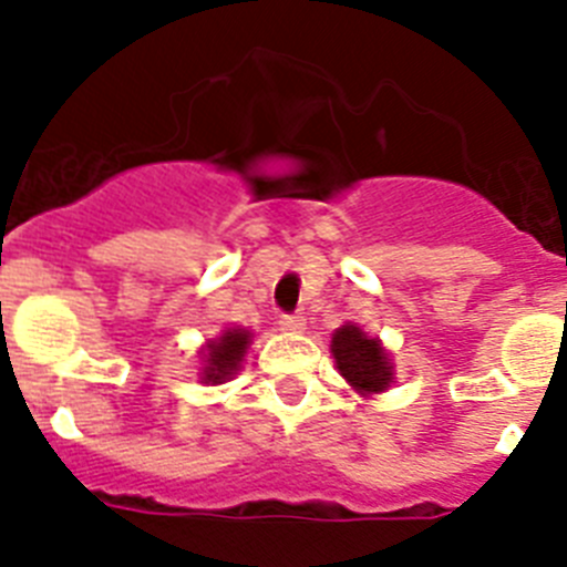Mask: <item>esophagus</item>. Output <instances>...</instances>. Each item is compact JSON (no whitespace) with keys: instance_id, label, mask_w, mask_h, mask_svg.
<instances>
[{"instance_id":"esophagus-1","label":"esophagus","mask_w":567,"mask_h":567,"mask_svg":"<svg viewBox=\"0 0 567 567\" xmlns=\"http://www.w3.org/2000/svg\"><path fill=\"white\" fill-rule=\"evenodd\" d=\"M278 323H280V329L289 334H300L303 329H307V318H303V315H280Z\"/></svg>"}]
</instances>
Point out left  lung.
Segmentation results:
<instances>
[{
    "label": "left lung",
    "instance_id": "left-lung-1",
    "mask_svg": "<svg viewBox=\"0 0 567 567\" xmlns=\"http://www.w3.org/2000/svg\"><path fill=\"white\" fill-rule=\"evenodd\" d=\"M332 358L340 378L352 385L360 398L383 394L394 383L392 352L385 349L383 340L365 334L358 323L346 320L343 327L332 334Z\"/></svg>",
    "mask_w": 567,
    "mask_h": 567
}]
</instances>
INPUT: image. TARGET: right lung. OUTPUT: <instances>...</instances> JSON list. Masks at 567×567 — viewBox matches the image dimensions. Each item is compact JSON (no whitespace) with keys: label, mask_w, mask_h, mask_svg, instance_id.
Listing matches in <instances>:
<instances>
[{"label":"right lung","mask_w":567,"mask_h":567,"mask_svg":"<svg viewBox=\"0 0 567 567\" xmlns=\"http://www.w3.org/2000/svg\"><path fill=\"white\" fill-rule=\"evenodd\" d=\"M252 329L227 327L218 338L207 340L202 346V365H198V380L207 385H221L233 380L244 365L249 346H252Z\"/></svg>","instance_id":"obj_1"}]
</instances>
